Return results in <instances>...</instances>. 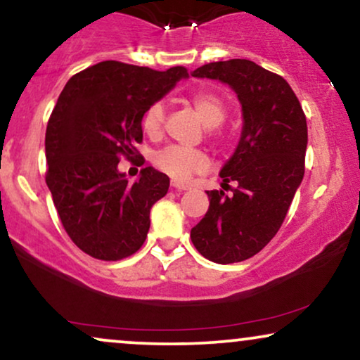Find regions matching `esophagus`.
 <instances>
[{"label":"esophagus","instance_id":"1","mask_svg":"<svg viewBox=\"0 0 360 360\" xmlns=\"http://www.w3.org/2000/svg\"><path fill=\"white\" fill-rule=\"evenodd\" d=\"M171 186L172 188L176 189V191H179V193H183V191H188L189 189V186L188 184H184V183H179V181H171Z\"/></svg>","mask_w":360,"mask_h":360}]
</instances>
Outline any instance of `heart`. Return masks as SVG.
I'll return each mask as SVG.
<instances>
[{"label": "heart", "instance_id": "obj_1", "mask_svg": "<svg viewBox=\"0 0 360 360\" xmlns=\"http://www.w3.org/2000/svg\"><path fill=\"white\" fill-rule=\"evenodd\" d=\"M191 103L206 127L213 129L226 119V103L218 94L211 90H199L191 97ZM164 105L155 102L149 105L142 115V129L149 137H158L162 132ZM154 164L159 171L166 172L174 179H188L194 172L207 167V158L202 150L188 149L181 146H169L154 155Z\"/></svg>", "mask_w": 360, "mask_h": 360}]
</instances>
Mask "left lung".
<instances>
[{"instance_id":"1","label":"left lung","mask_w":360,"mask_h":360,"mask_svg":"<svg viewBox=\"0 0 360 360\" xmlns=\"http://www.w3.org/2000/svg\"><path fill=\"white\" fill-rule=\"evenodd\" d=\"M191 75L231 86L243 115L240 142L219 171L221 186H238L231 196L207 191L210 207L191 240L211 262H243L276 235L304 179L307 119L287 80L250 60L207 63Z\"/></svg>"}]
</instances>
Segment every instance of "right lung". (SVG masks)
I'll return each mask as SVG.
<instances>
[{
    "instance_id": "1",
    "label": "right lung",
    "mask_w": 360,
    "mask_h": 360,
    "mask_svg": "<svg viewBox=\"0 0 360 360\" xmlns=\"http://www.w3.org/2000/svg\"><path fill=\"white\" fill-rule=\"evenodd\" d=\"M188 77L184 67L158 72L107 60L73 75L60 94L46 125V186L65 231L90 257L117 262L146 241L169 177L149 166L131 183L119 162L136 154L147 107Z\"/></svg>"
}]
</instances>
